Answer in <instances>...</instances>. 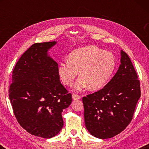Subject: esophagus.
<instances>
[{
    "label": "esophagus",
    "mask_w": 149,
    "mask_h": 149,
    "mask_svg": "<svg viewBox=\"0 0 149 149\" xmlns=\"http://www.w3.org/2000/svg\"><path fill=\"white\" fill-rule=\"evenodd\" d=\"M72 98L74 100H78L81 99V97L78 95H75V94H73L72 95Z\"/></svg>",
    "instance_id": "esophagus-1"
}]
</instances>
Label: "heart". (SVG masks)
Wrapping results in <instances>:
<instances>
[{
	"label": "heart",
	"instance_id": "1",
	"mask_svg": "<svg viewBox=\"0 0 149 149\" xmlns=\"http://www.w3.org/2000/svg\"><path fill=\"white\" fill-rule=\"evenodd\" d=\"M116 64V60L112 52L91 45L73 51L69 55L68 62L59 64L58 72L63 84L67 86H72L79 72L80 77L74 85L77 91L87 87L97 90L107 84Z\"/></svg>",
	"mask_w": 149,
	"mask_h": 149
}]
</instances>
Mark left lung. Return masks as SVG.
<instances>
[{
    "label": "left lung",
    "instance_id": "8db88e82",
    "mask_svg": "<svg viewBox=\"0 0 149 149\" xmlns=\"http://www.w3.org/2000/svg\"><path fill=\"white\" fill-rule=\"evenodd\" d=\"M121 64L109 82L82 99L86 128L94 137H114L129 125L141 97L140 82L128 55L121 50Z\"/></svg>",
    "mask_w": 149,
    "mask_h": 149
}]
</instances>
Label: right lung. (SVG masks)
Listing matches in <instances>:
<instances>
[{
  "label": "right lung",
  "instance_id": "right-lung-1",
  "mask_svg": "<svg viewBox=\"0 0 149 149\" xmlns=\"http://www.w3.org/2000/svg\"><path fill=\"white\" fill-rule=\"evenodd\" d=\"M57 42L35 43L15 65L9 99L17 122L30 134L45 139L58 133L64 125L62 113L72 102L61 84L58 64L49 54Z\"/></svg>",
  "mask_w": 149,
  "mask_h": 149
}]
</instances>
